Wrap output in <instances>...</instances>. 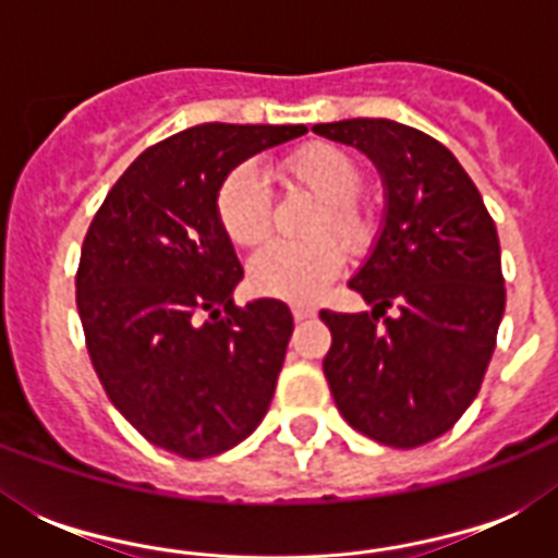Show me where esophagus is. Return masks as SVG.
Segmentation results:
<instances>
[{"label": "esophagus", "mask_w": 558, "mask_h": 558, "mask_svg": "<svg viewBox=\"0 0 558 558\" xmlns=\"http://www.w3.org/2000/svg\"><path fill=\"white\" fill-rule=\"evenodd\" d=\"M292 315H295V322H310V318H315V306L292 304Z\"/></svg>", "instance_id": "esophagus-1"}]
</instances>
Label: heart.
I'll use <instances>...</instances> for the list:
<instances>
[{
  "instance_id": "heart-1",
  "label": "heart",
  "mask_w": 558,
  "mask_h": 558,
  "mask_svg": "<svg viewBox=\"0 0 558 558\" xmlns=\"http://www.w3.org/2000/svg\"><path fill=\"white\" fill-rule=\"evenodd\" d=\"M280 173L324 202L315 214L313 234L332 231L341 243L359 252L373 240V217L356 202L362 191V170L348 153L332 144H306L283 159ZM217 219L231 243L260 245L271 228L269 187L254 168L231 170L217 191ZM344 266V252L330 236L306 243H269L254 254L248 283L254 292L283 301H310L330 283Z\"/></svg>"
}]
</instances>
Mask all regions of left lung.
<instances>
[{"label":"left lung","instance_id":"left-lung-1","mask_svg":"<svg viewBox=\"0 0 558 558\" xmlns=\"http://www.w3.org/2000/svg\"><path fill=\"white\" fill-rule=\"evenodd\" d=\"M313 133L365 153L385 187L379 234L350 278L373 310H324V376L356 432L414 449L449 432L481 390L507 304L498 231L475 182L432 135L388 118Z\"/></svg>","mask_w":558,"mask_h":558}]
</instances>
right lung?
<instances>
[{"mask_svg": "<svg viewBox=\"0 0 558 558\" xmlns=\"http://www.w3.org/2000/svg\"><path fill=\"white\" fill-rule=\"evenodd\" d=\"M306 126L199 124L118 179L77 269L86 350L112 405L179 458L243 442L269 411L292 336L283 301L234 306L243 266L217 219L222 179Z\"/></svg>", "mask_w": 558, "mask_h": 558, "instance_id": "obj_1", "label": "right lung"}]
</instances>
